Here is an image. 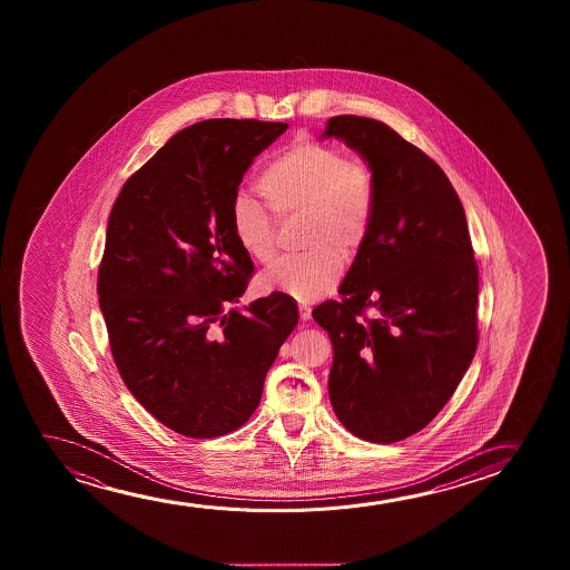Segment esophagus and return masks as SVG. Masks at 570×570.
Segmentation results:
<instances>
[{"instance_id": "1", "label": "esophagus", "mask_w": 570, "mask_h": 570, "mask_svg": "<svg viewBox=\"0 0 570 570\" xmlns=\"http://www.w3.org/2000/svg\"><path fill=\"white\" fill-rule=\"evenodd\" d=\"M299 320H302V321L312 320V309H309V307H305V305H299Z\"/></svg>"}]
</instances>
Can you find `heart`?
<instances>
[{
	"label": "heart",
	"instance_id": "1",
	"mask_svg": "<svg viewBox=\"0 0 570 570\" xmlns=\"http://www.w3.org/2000/svg\"><path fill=\"white\" fill-rule=\"evenodd\" d=\"M276 219L302 218L305 257L282 258L261 278L265 292L297 302L327 296L366 247L374 227L377 187L372 167L323 141H302L266 165L257 180ZM232 232L239 249L258 265L276 255V227L263 204L249 195L232 203Z\"/></svg>",
	"mask_w": 570,
	"mask_h": 570
}]
</instances>
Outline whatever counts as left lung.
Instances as JSON below:
<instances>
[{
	"mask_svg": "<svg viewBox=\"0 0 570 570\" xmlns=\"http://www.w3.org/2000/svg\"><path fill=\"white\" fill-rule=\"evenodd\" d=\"M323 136L356 149L377 187L343 299L313 309L335 352L328 397L354 436L391 444L424 429L468 372L479 268L460 196L436 161L374 118H328Z\"/></svg>",
	"mask_w": 570,
	"mask_h": 570,
	"instance_id": "left-lung-1",
	"label": "left lung"
}]
</instances>
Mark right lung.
Returning <instances> with one entry per match:
<instances>
[{
	"instance_id": "add662e5",
	"label": "right lung",
	"mask_w": 570,
	"mask_h": 570,
	"mask_svg": "<svg viewBox=\"0 0 570 570\" xmlns=\"http://www.w3.org/2000/svg\"><path fill=\"white\" fill-rule=\"evenodd\" d=\"M286 128L255 118L188 126L110 210L97 278L110 352L136 401L183 436H224L249 421L296 328V302L281 292L232 307L255 271L235 242L232 203Z\"/></svg>"
}]
</instances>
